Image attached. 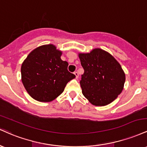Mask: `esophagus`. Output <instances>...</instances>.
I'll use <instances>...</instances> for the list:
<instances>
[{
	"label": "esophagus",
	"instance_id": "obj_1",
	"mask_svg": "<svg viewBox=\"0 0 147 147\" xmlns=\"http://www.w3.org/2000/svg\"><path fill=\"white\" fill-rule=\"evenodd\" d=\"M74 74H75V77H76V79L78 78V77H79V74H78V72H77V71H75V72H74Z\"/></svg>",
	"mask_w": 147,
	"mask_h": 147
}]
</instances>
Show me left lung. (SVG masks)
<instances>
[{
	"label": "left lung",
	"mask_w": 147,
	"mask_h": 147,
	"mask_svg": "<svg viewBox=\"0 0 147 147\" xmlns=\"http://www.w3.org/2000/svg\"><path fill=\"white\" fill-rule=\"evenodd\" d=\"M84 73L80 85L84 97L95 106L109 104L122 92L125 74L120 64L109 52L99 48L79 53Z\"/></svg>",
	"instance_id": "obj_1"
}]
</instances>
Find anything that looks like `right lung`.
I'll return each instance as SVG.
<instances>
[{
  "label": "right lung",
  "mask_w": 147,
  "mask_h": 147,
  "mask_svg": "<svg viewBox=\"0 0 147 147\" xmlns=\"http://www.w3.org/2000/svg\"><path fill=\"white\" fill-rule=\"evenodd\" d=\"M62 52L52 44L32 50L21 65V79L28 94L38 102H49L63 92L67 83L75 77L62 61Z\"/></svg>",
  "instance_id": "right-lung-1"
}]
</instances>
